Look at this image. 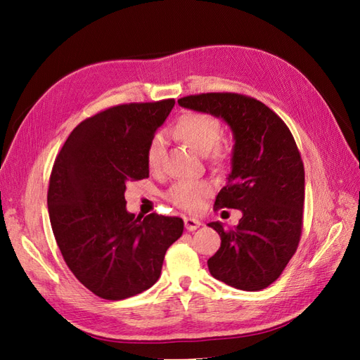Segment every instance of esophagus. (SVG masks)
Instances as JSON below:
<instances>
[{"mask_svg": "<svg viewBox=\"0 0 360 360\" xmlns=\"http://www.w3.org/2000/svg\"><path fill=\"white\" fill-rule=\"evenodd\" d=\"M201 222L198 219H195V217H184V226H186L188 231H195L197 228H200Z\"/></svg>", "mask_w": 360, "mask_h": 360, "instance_id": "esophagus-1", "label": "esophagus"}]
</instances>
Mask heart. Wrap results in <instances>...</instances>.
Instances as JSON below:
<instances>
[{
    "label": "heart",
    "mask_w": 360,
    "mask_h": 360,
    "mask_svg": "<svg viewBox=\"0 0 360 360\" xmlns=\"http://www.w3.org/2000/svg\"><path fill=\"white\" fill-rule=\"evenodd\" d=\"M174 134L198 153H209L210 160L216 165L222 167L230 158V151L219 144L224 135L222 124L212 115L202 112L183 114L174 126ZM163 155L165 138L162 134H156L151 136L146 151L147 165L151 171H158L162 167ZM212 192V184L205 180H179L168 189L167 200L181 210L195 213L201 209L204 200L210 197Z\"/></svg>",
    "instance_id": "1"
}]
</instances>
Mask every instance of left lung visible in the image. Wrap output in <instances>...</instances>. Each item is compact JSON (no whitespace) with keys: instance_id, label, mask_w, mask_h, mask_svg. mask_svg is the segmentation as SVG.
Returning a JSON list of instances; mask_svg holds the SVG:
<instances>
[{"instance_id":"obj_1","label":"left lung","mask_w":360,"mask_h":360,"mask_svg":"<svg viewBox=\"0 0 360 360\" xmlns=\"http://www.w3.org/2000/svg\"><path fill=\"white\" fill-rule=\"evenodd\" d=\"M179 103L224 118L236 139L233 169L214 210L238 209L243 216L228 230L209 224L222 240L207 261L210 274L238 290H263L281 276L302 236L304 169L296 141L278 114L246 94H192Z\"/></svg>"}]
</instances>
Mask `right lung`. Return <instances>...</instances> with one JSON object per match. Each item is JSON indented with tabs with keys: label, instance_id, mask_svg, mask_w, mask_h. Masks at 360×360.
<instances>
[{
	"label": "right lung",
	"instance_id": "1",
	"mask_svg": "<svg viewBox=\"0 0 360 360\" xmlns=\"http://www.w3.org/2000/svg\"><path fill=\"white\" fill-rule=\"evenodd\" d=\"M174 99L106 108L76 126L53 162L48 210L68 267L106 300L148 290L183 234L176 216L126 210V184L148 177L147 146Z\"/></svg>",
	"mask_w": 360,
	"mask_h": 360
}]
</instances>
